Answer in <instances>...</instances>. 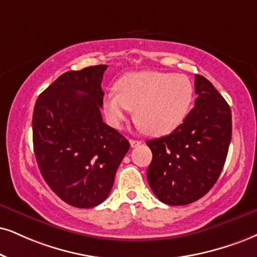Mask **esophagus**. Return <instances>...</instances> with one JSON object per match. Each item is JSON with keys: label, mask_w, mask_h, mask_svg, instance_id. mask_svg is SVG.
<instances>
[{"label": "esophagus", "mask_w": 257, "mask_h": 257, "mask_svg": "<svg viewBox=\"0 0 257 257\" xmlns=\"http://www.w3.org/2000/svg\"><path fill=\"white\" fill-rule=\"evenodd\" d=\"M130 144H131L132 148L139 147L142 144V141H136V139H130Z\"/></svg>", "instance_id": "1"}]
</instances>
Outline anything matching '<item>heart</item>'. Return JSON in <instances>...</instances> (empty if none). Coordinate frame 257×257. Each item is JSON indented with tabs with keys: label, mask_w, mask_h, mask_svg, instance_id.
<instances>
[{
	"label": "heart",
	"mask_w": 257,
	"mask_h": 257,
	"mask_svg": "<svg viewBox=\"0 0 257 257\" xmlns=\"http://www.w3.org/2000/svg\"><path fill=\"white\" fill-rule=\"evenodd\" d=\"M193 97V85L183 75L161 71L128 72L103 96L108 121L119 127L135 108V120L151 136L172 132L183 121Z\"/></svg>",
	"instance_id": "b5f03b06"
}]
</instances>
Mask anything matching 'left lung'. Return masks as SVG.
<instances>
[{"label":"left lung","instance_id":"obj_1","mask_svg":"<svg viewBox=\"0 0 257 257\" xmlns=\"http://www.w3.org/2000/svg\"><path fill=\"white\" fill-rule=\"evenodd\" d=\"M194 108L164 137L148 141L153 161L148 182L167 205L192 204L217 182L232 134L231 109L204 76L195 75Z\"/></svg>","mask_w":257,"mask_h":257}]
</instances>
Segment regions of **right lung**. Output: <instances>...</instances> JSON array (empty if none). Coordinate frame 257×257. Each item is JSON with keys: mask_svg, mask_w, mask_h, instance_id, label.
Instances as JSON below:
<instances>
[{"mask_svg": "<svg viewBox=\"0 0 257 257\" xmlns=\"http://www.w3.org/2000/svg\"><path fill=\"white\" fill-rule=\"evenodd\" d=\"M107 65L59 76L37 99L33 148L50 188L78 208L100 205L109 194L128 141L103 122L101 88Z\"/></svg>", "mask_w": 257, "mask_h": 257, "instance_id": "obj_1", "label": "right lung"}]
</instances>
